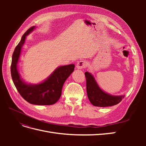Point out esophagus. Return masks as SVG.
Wrapping results in <instances>:
<instances>
[{
  "instance_id": "esophagus-1",
  "label": "esophagus",
  "mask_w": 146,
  "mask_h": 146,
  "mask_svg": "<svg viewBox=\"0 0 146 146\" xmlns=\"http://www.w3.org/2000/svg\"><path fill=\"white\" fill-rule=\"evenodd\" d=\"M86 66H87V63L85 61H80L77 63L76 67L78 69H82L83 68H86Z\"/></svg>"
}]
</instances>
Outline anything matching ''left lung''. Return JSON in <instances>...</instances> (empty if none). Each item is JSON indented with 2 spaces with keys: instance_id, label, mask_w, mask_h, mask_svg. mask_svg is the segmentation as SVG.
Wrapping results in <instances>:
<instances>
[{
  "instance_id": "obj_1",
  "label": "left lung",
  "mask_w": 146,
  "mask_h": 146,
  "mask_svg": "<svg viewBox=\"0 0 146 146\" xmlns=\"http://www.w3.org/2000/svg\"><path fill=\"white\" fill-rule=\"evenodd\" d=\"M86 92L90 102L96 107H106L117 105L124 98L125 95L112 96L102 90L92 75L86 72Z\"/></svg>"
}]
</instances>
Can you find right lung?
I'll return each mask as SVG.
<instances>
[{
  "mask_svg": "<svg viewBox=\"0 0 146 146\" xmlns=\"http://www.w3.org/2000/svg\"><path fill=\"white\" fill-rule=\"evenodd\" d=\"M35 29L32 27L22 36L12 56L11 74L13 83L21 96L29 103L37 105H50L55 104L61 95V91L66 80L74 70V64L57 68L46 80L39 84H28L21 78L17 63L26 36Z\"/></svg>",
  "mask_w": 146,
  "mask_h": 146,
  "instance_id": "add662e5",
  "label": "right lung"
}]
</instances>
